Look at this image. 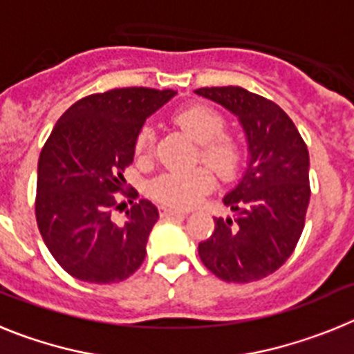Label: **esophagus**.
<instances>
[{"mask_svg":"<svg viewBox=\"0 0 354 354\" xmlns=\"http://www.w3.org/2000/svg\"><path fill=\"white\" fill-rule=\"evenodd\" d=\"M161 214L162 216H186L187 212L183 211V209H175V207H168V205H162Z\"/></svg>","mask_w":354,"mask_h":354,"instance_id":"34e87169","label":"esophagus"}]
</instances>
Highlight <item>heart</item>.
<instances>
[{
  "label": "heart",
  "instance_id": "heart-1",
  "mask_svg": "<svg viewBox=\"0 0 354 354\" xmlns=\"http://www.w3.org/2000/svg\"><path fill=\"white\" fill-rule=\"evenodd\" d=\"M175 126L198 143L196 159L211 168L220 179L230 180L241 167V147L232 136L223 133L225 118L212 108L202 104H189L174 113ZM156 142L152 126H143L134 140V150L138 156H149ZM207 168H195L187 174L159 175L150 184V193L158 200L175 207H192L205 193L212 189V174Z\"/></svg>",
  "mask_w": 354,
  "mask_h": 354
}]
</instances>
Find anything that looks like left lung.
<instances>
[{"instance_id":"1","label":"left lung","mask_w":354,"mask_h":354,"mask_svg":"<svg viewBox=\"0 0 354 354\" xmlns=\"http://www.w3.org/2000/svg\"><path fill=\"white\" fill-rule=\"evenodd\" d=\"M239 118L248 140V168L223 198L234 218H214L198 245L211 273L225 282L261 280L292 255L310 202L308 150L294 122L273 101L241 86L195 90Z\"/></svg>"}]
</instances>
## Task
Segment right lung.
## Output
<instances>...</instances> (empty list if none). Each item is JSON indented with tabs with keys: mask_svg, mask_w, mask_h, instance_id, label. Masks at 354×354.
<instances>
[{
	"mask_svg": "<svg viewBox=\"0 0 354 354\" xmlns=\"http://www.w3.org/2000/svg\"><path fill=\"white\" fill-rule=\"evenodd\" d=\"M174 90L143 86L92 93L71 106L44 143L37 171L35 216L40 236L71 277L113 283L142 266L147 239L159 220L150 200H129L127 220L117 224L115 193L124 192V171L133 162L134 140Z\"/></svg>",
	"mask_w": 354,
	"mask_h": 354,
	"instance_id": "add662e5",
	"label": "right lung"
}]
</instances>
